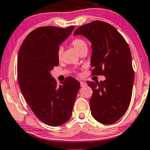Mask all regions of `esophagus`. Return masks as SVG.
I'll return each instance as SVG.
<instances>
[{"label": "esophagus", "mask_w": 150, "mask_h": 150, "mask_svg": "<svg viewBox=\"0 0 150 150\" xmlns=\"http://www.w3.org/2000/svg\"><path fill=\"white\" fill-rule=\"evenodd\" d=\"M80 83H81V86H82V87H83V86H85L86 85V83L84 82V81H81Z\"/></svg>", "instance_id": "1"}]
</instances>
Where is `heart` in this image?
<instances>
[{"mask_svg":"<svg viewBox=\"0 0 150 150\" xmlns=\"http://www.w3.org/2000/svg\"><path fill=\"white\" fill-rule=\"evenodd\" d=\"M71 44H72V46L74 47V48H75L78 53H79L83 48H85V47H87L86 42H85L83 39L79 38L73 39L72 43H71ZM62 51L63 50L61 47L59 48L58 50H57V57H58L59 59H60V58H61L62 54Z\"/></svg>","mask_w":150,"mask_h":150,"instance_id":"1","label":"heart"}]
</instances>
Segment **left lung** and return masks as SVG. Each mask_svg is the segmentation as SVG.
I'll return each mask as SVG.
<instances>
[{
  "mask_svg": "<svg viewBox=\"0 0 150 150\" xmlns=\"http://www.w3.org/2000/svg\"><path fill=\"white\" fill-rule=\"evenodd\" d=\"M81 35L91 43L92 75H104L105 81H87L93 90L91 115L102 124H112L127 111L132 95L134 72L129 46L113 26L93 21L80 27L74 35Z\"/></svg>",
  "mask_w": 150,
  "mask_h": 150,
  "instance_id": "8db88e82",
  "label": "left lung"
}]
</instances>
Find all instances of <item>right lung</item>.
Listing matches in <instances>:
<instances>
[{"instance_id":"obj_1","label":"right lung","mask_w":150,"mask_h":150,"mask_svg":"<svg viewBox=\"0 0 150 150\" xmlns=\"http://www.w3.org/2000/svg\"><path fill=\"white\" fill-rule=\"evenodd\" d=\"M75 27H42L24 40L18 54L19 87L29 107L42 122L59 126L70 118L81 84L72 77L57 86L51 70L58 66L59 46Z\"/></svg>"}]
</instances>
